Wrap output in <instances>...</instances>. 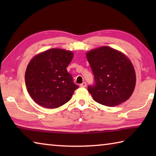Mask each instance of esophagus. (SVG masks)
<instances>
[{
	"label": "esophagus",
	"instance_id": "obj_1",
	"mask_svg": "<svg viewBox=\"0 0 156 156\" xmlns=\"http://www.w3.org/2000/svg\"><path fill=\"white\" fill-rule=\"evenodd\" d=\"M80 86L81 87H86L87 84H86V83H83L82 84H80Z\"/></svg>",
	"mask_w": 156,
	"mask_h": 156
}]
</instances>
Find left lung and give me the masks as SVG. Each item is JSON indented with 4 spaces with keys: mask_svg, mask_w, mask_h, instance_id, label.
Listing matches in <instances>:
<instances>
[{
    "mask_svg": "<svg viewBox=\"0 0 156 156\" xmlns=\"http://www.w3.org/2000/svg\"><path fill=\"white\" fill-rule=\"evenodd\" d=\"M86 56L95 80V84L89 86L88 91L95 101L114 107L131 97L136 86V72L125 54L102 46L87 51Z\"/></svg>",
    "mask_w": 156,
    "mask_h": 156,
    "instance_id": "8db88e82",
    "label": "left lung"
}]
</instances>
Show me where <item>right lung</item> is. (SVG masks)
Returning a JSON list of instances; mask_svg holds the SVG:
<instances>
[{"instance_id":"right-lung-1","label":"right lung","mask_w":156,"mask_h":156,"mask_svg":"<svg viewBox=\"0 0 156 156\" xmlns=\"http://www.w3.org/2000/svg\"><path fill=\"white\" fill-rule=\"evenodd\" d=\"M73 57L72 51L53 48L33 57L26 69V87L41 106L55 109L72 98L78 85L73 83L67 67Z\"/></svg>"}]
</instances>
